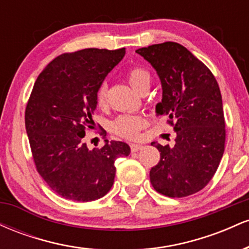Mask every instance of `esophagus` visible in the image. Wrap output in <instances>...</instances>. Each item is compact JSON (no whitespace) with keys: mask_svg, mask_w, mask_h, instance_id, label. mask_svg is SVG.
<instances>
[{"mask_svg":"<svg viewBox=\"0 0 249 249\" xmlns=\"http://www.w3.org/2000/svg\"><path fill=\"white\" fill-rule=\"evenodd\" d=\"M130 147H131V151H132V152H138L139 150H142V145H139V144H131Z\"/></svg>","mask_w":249,"mask_h":249,"instance_id":"esophagus-1","label":"esophagus"}]
</instances>
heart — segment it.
<instances>
[{
	"instance_id": "obj_1",
	"label": "heart",
	"mask_w": 249,
	"mask_h": 249,
	"mask_svg": "<svg viewBox=\"0 0 249 249\" xmlns=\"http://www.w3.org/2000/svg\"><path fill=\"white\" fill-rule=\"evenodd\" d=\"M127 81L134 90L139 93L142 90L150 88L151 75L150 72L142 67H132L127 71ZM107 83H102L96 91V104L99 108L107 107ZM145 122L144 117L139 115H124L118 117L112 124L113 131L123 137V138L134 139L138 137V134L144 128Z\"/></svg>"
}]
</instances>
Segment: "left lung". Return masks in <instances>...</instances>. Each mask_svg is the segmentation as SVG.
<instances>
[{"mask_svg":"<svg viewBox=\"0 0 249 249\" xmlns=\"http://www.w3.org/2000/svg\"><path fill=\"white\" fill-rule=\"evenodd\" d=\"M152 64L161 81L159 115L177 131L174 146L152 142L160 160L151 168L154 190L184 198L204 188L218 170L225 151L226 128L220 89L206 65L186 48L164 42L136 50Z\"/></svg>","mask_w":249,"mask_h":249,"instance_id":"obj_1","label":"left lung"}]
</instances>
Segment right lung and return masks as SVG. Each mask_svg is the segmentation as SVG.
<instances>
[{
  "instance_id": "right-lung-1",
  "label": "right lung",
  "mask_w": 249,
  "mask_h": 249,
  "mask_svg": "<svg viewBox=\"0 0 249 249\" xmlns=\"http://www.w3.org/2000/svg\"><path fill=\"white\" fill-rule=\"evenodd\" d=\"M125 49L89 48L56 57L37 77L27 107L25 128L37 172L53 192L75 201L104 196L113 185L115 161L128 156L126 142L105 141L89 150L96 91L122 61ZM101 136L107 134L101 131Z\"/></svg>"
}]
</instances>
